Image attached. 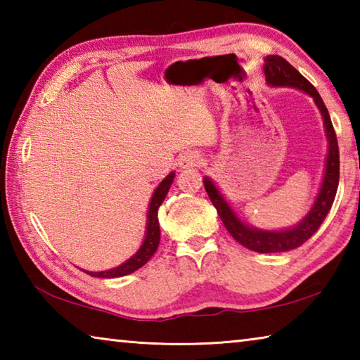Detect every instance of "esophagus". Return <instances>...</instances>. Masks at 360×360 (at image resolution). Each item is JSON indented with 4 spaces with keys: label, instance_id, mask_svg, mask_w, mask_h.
Wrapping results in <instances>:
<instances>
[{
    "label": "esophagus",
    "instance_id": "34e87169",
    "mask_svg": "<svg viewBox=\"0 0 360 360\" xmlns=\"http://www.w3.org/2000/svg\"><path fill=\"white\" fill-rule=\"evenodd\" d=\"M200 163H202V155H200L198 152H195V150L184 152V154H182V155L179 157V160H178V165H179V168H182V169L198 167Z\"/></svg>",
    "mask_w": 360,
    "mask_h": 360
}]
</instances>
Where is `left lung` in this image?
I'll use <instances>...</instances> for the list:
<instances>
[{
	"label": "left lung",
	"instance_id": "8db88e82",
	"mask_svg": "<svg viewBox=\"0 0 360 360\" xmlns=\"http://www.w3.org/2000/svg\"><path fill=\"white\" fill-rule=\"evenodd\" d=\"M264 62L265 81L268 85H271V87L298 89L302 90V92L308 94L309 96H313L316 106L319 108L322 119H324L328 152L326 160L324 179H322L319 193L318 197H316L313 208L309 210L308 214L304 216L302 219V222H298L295 227L284 230H262L243 222L241 219L236 216V212L231 210L227 200L224 198V195L219 192V188L210 178H205L203 184L206 192L210 195L211 203L214 205V208L217 210L219 217L222 219L225 229L229 230V233L233 236L240 245L255 252H285L290 251V249L302 246L304 241L311 238L316 233V230L321 227V224L324 222L328 211H330L338 188L340 152L330 115H328L324 101H322L318 90L314 89V85L309 82L308 79H304L300 72H298L289 62H285L283 57L266 56Z\"/></svg>",
	"mask_w": 360,
	"mask_h": 360
}]
</instances>
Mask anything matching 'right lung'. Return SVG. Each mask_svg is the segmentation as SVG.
Returning a JSON list of instances; mask_svg holds the SVG:
<instances>
[{
    "label": "right lung",
    "mask_w": 360,
    "mask_h": 360,
    "mask_svg": "<svg viewBox=\"0 0 360 360\" xmlns=\"http://www.w3.org/2000/svg\"><path fill=\"white\" fill-rule=\"evenodd\" d=\"M173 179H174V173H169L167 178L158 184L154 195H152L149 210H148V227H146V236L141 248L138 249L136 254H133L129 260L124 262V264H120L119 266L111 268V270L85 271L87 275L95 276V278H119V276L130 275V273L136 271L138 268H141L143 265L148 264V260L155 254L158 243H160V225H158L157 214H158V208H160V205L167 197L169 187L173 184Z\"/></svg>",
    "instance_id": "add662e5"
}]
</instances>
